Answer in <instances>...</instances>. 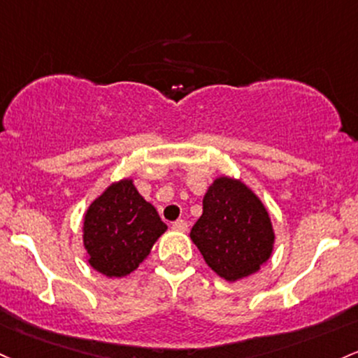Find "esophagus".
I'll return each instance as SVG.
<instances>
[{
    "instance_id": "1",
    "label": "esophagus",
    "mask_w": 358,
    "mask_h": 358,
    "mask_svg": "<svg viewBox=\"0 0 358 358\" xmlns=\"http://www.w3.org/2000/svg\"><path fill=\"white\" fill-rule=\"evenodd\" d=\"M187 221H185V219H178V221H175V222H173V229H175V231H182V233H183V231H187Z\"/></svg>"
}]
</instances>
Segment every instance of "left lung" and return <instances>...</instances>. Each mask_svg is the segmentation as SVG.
<instances>
[{
	"label": "left lung",
	"instance_id": "obj_1",
	"mask_svg": "<svg viewBox=\"0 0 358 358\" xmlns=\"http://www.w3.org/2000/svg\"><path fill=\"white\" fill-rule=\"evenodd\" d=\"M190 239L212 272L238 282L270 260L275 231L266 207L246 183L217 176L203 195Z\"/></svg>",
	"mask_w": 358,
	"mask_h": 358
}]
</instances>
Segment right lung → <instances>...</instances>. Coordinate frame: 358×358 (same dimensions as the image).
<instances>
[{"label": "right lung", "mask_w": 358, "mask_h": 358, "mask_svg": "<svg viewBox=\"0 0 358 358\" xmlns=\"http://www.w3.org/2000/svg\"><path fill=\"white\" fill-rule=\"evenodd\" d=\"M168 226L132 178L113 182L90 203L83 217L86 260L108 278L127 277L151 253Z\"/></svg>", "instance_id": "add662e5"}]
</instances>
